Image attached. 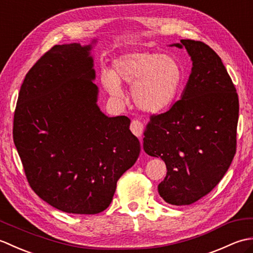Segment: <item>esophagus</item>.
<instances>
[{
  "label": "esophagus",
  "mask_w": 253,
  "mask_h": 253,
  "mask_svg": "<svg viewBox=\"0 0 253 253\" xmlns=\"http://www.w3.org/2000/svg\"><path fill=\"white\" fill-rule=\"evenodd\" d=\"M130 130L132 131L133 135L140 138L142 136V132H143V124L140 121L133 120L131 122V125H130Z\"/></svg>",
  "instance_id": "obj_1"
}]
</instances>
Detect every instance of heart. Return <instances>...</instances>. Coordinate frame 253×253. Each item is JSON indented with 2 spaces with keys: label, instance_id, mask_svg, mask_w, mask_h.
Wrapping results in <instances>:
<instances>
[{
  "label": "heart",
  "instance_id": "obj_1",
  "mask_svg": "<svg viewBox=\"0 0 253 253\" xmlns=\"http://www.w3.org/2000/svg\"><path fill=\"white\" fill-rule=\"evenodd\" d=\"M107 92L122 98L120 84H132L131 96L142 111L159 112L169 107L179 94L184 69L176 57L151 51L126 52L112 62V73L102 74Z\"/></svg>",
  "mask_w": 253,
  "mask_h": 253
}]
</instances>
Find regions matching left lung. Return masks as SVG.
Here are the masks:
<instances>
[{
  "label": "left lung",
  "mask_w": 253,
  "mask_h": 253,
  "mask_svg": "<svg viewBox=\"0 0 253 253\" xmlns=\"http://www.w3.org/2000/svg\"><path fill=\"white\" fill-rule=\"evenodd\" d=\"M192 68L180 100L151 115L143 135L144 152L161 158L168 173L158 187L171 206H188L211 191L236 153L239 101L224 64L201 41L180 40Z\"/></svg>",
  "instance_id": "1"
}]
</instances>
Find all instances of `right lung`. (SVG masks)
Masks as SVG:
<instances>
[{"instance_id": "right-lung-1", "label": "right lung", "mask_w": 253, "mask_h": 253, "mask_svg": "<svg viewBox=\"0 0 253 253\" xmlns=\"http://www.w3.org/2000/svg\"><path fill=\"white\" fill-rule=\"evenodd\" d=\"M95 42L47 51L27 73L14 114V143L32 190L73 214L104 211L140 153L129 118L106 116L96 104Z\"/></svg>"}]
</instances>
